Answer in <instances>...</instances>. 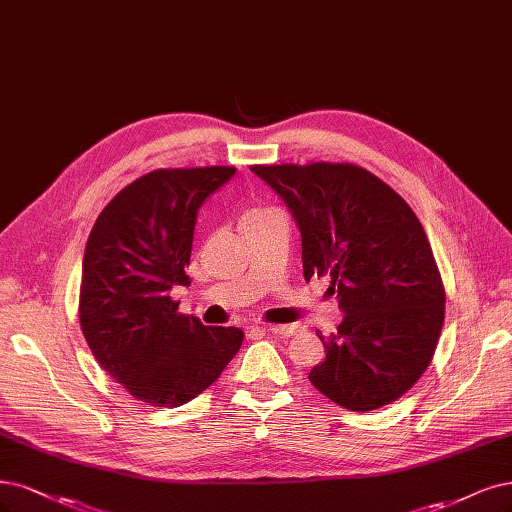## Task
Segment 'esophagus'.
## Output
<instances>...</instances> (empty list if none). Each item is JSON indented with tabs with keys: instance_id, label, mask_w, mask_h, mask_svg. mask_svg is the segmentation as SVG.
<instances>
[{
	"instance_id": "esophagus-1",
	"label": "esophagus",
	"mask_w": 512,
	"mask_h": 512,
	"mask_svg": "<svg viewBox=\"0 0 512 512\" xmlns=\"http://www.w3.org/2000/svg\"><path fill=\"white\" fill-rule=\"evenodd\" d=\"M267 330L271 332V334H277V337H292V334H296L298 332V326H294V324H290V326H267Z\"/></svg>"
}]
</instances>
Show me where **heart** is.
<instances>
[{
    "label": "heart",
    "instance_id": "1",
    "mask_svg": "<svg viewBox=\"0 0 512 512\" xmlns=\"http://www.w3.org/2000/svg\"><path fill=\"white\" fill-rule=\"evenodd\" d=\"M269 211H273V209H264V207H254V209H250V211H245L243 214V218H241V226L243 224H250V222H256V220H260L262 216H267Z\"/></svg>",
    "mask_w": 512,
    "mask_h": 512
}]
</instances>
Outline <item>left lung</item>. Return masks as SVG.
I'll use <instances>...</instances> for the list:
<instances>
[{
  "label": "left lung",
  "mask_w": 512,
  "mask_h": 512,
  "mask_svg": "<svg viewBox=\"0 0 512 512\" xmlns=\"http://www.w3.org/2000/svg\"><path fill=\"white\" fill-rule=\"evenodd\" d=\"M303 237V271L330 275L345 317L311 368L315 390L375 411L426 373L445 322V286L424 226L394 188L351 163L254 165Z\"/></svg>",
  "instance_id": "8db88e82"
}]
</instances>
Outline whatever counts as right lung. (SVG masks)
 Here are the masks:
<instances>
[{"label":"right lung","instance_id":"add662e5","mask_svg":"<svg viewBox=\"0 0 512 512\" xmlns=\"http://www.w3.org/2000/svg\"><path fill=\"white\" fill-rule=\"evenodd\" d=\"M235 167L154 169L105 205L86 241L80 326L101 368L152 407H180L214 383L243 343L241 328L203 326L178 311L190 286L195 222Z\"/></svg>","mask_w":512,"mask_h":512}]
</instances>
